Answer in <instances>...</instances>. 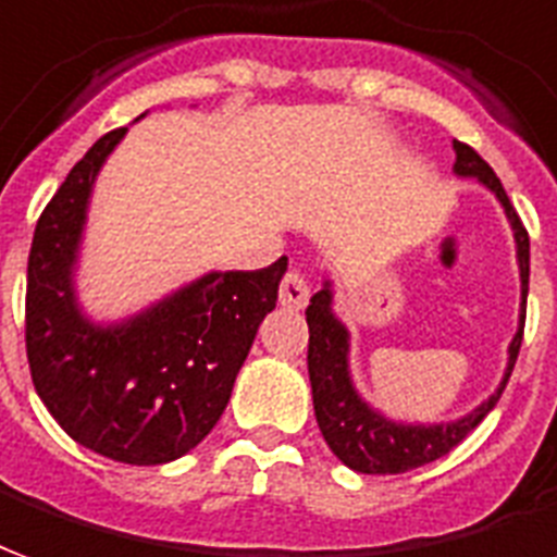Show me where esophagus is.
<instances>
[{"label": "esophagus", "instance_id": "obj_1", "mask_svg": "<svg viewBox=\"0 0 557 557\" xmlns=\"http://www.w3.org/2000/svg\"><path fill=\"white\" fill-rule=\"evenodd\" d=\"M310 304V283L298 271H289L280 283V307L286 310H304Z\"/></svg>", "mask_w": 557, "mask_h": 557}]
</instances>
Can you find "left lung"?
<instances>
[{"mask_svg": "<svg viewBox=\"0 0 557 557\" xmlns=\"http://www.w3.org/2000/svg\"><path fill=\"white\" fill-rule=\"evenodd\" d=\"M455 150V176L460 180H475L496 197L498 206L505 209L510 233H513V247H517V268H520V321L517 333L508 345V362L502 381L493 393L472 407L469 413L448 419V422H407V419H393L381 407L366 401L357 389L351 374V331L348 324L336 315V292L333 280L324 277L321 289L310 298L307 307V324H310V351H307V366H310L312 407H315V422L321 428L324 443L339 457L342 463L362 475H395L407 469L425 467L431 460H440L448 455L457 443H463L472 428L496 407L502 398V389L508 383L513 362L522 345V324H525V298H529V233L522 226L517 209L510 206L505 188L498 183L481 156L472 147L460 141H451Z\"/></svg>", "mask_w": 557, "mask_h": 557, "instance_id": "8db88e82", "label": "left lung"}]
</instances>
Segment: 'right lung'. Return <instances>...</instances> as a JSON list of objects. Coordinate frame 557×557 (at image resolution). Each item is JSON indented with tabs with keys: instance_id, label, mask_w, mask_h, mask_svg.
I'll return each mask as SVG.
<instances>
[{
	"instance_id": "1",
	"label": "right lung",
	"mask_w": 557,
	"mask_h": 557,
	"mask_svg": "<svg viewBox=\"0 0 557 557\" xmlns=\"http://www.w3.org/2000/svg\"><path fill=\"white\" fill-rule=\"evenodd\" d=\"M126 132L102 135L37 221L26 351L40 401L79 446L159 467L215 428L259 324L277 307L289 259L259 271H206L123 319H94L76 274L94 185Z\"/></svg>"
}]
</instances>
